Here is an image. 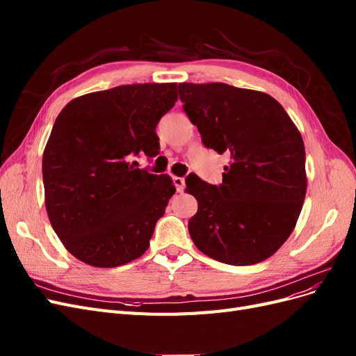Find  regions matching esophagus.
<instances>
[{"instance_id":"esophagus-1","label":"esophagus","mask_w":356,"mask_h":356,"mask_svg":"<svg viewBox=\"0 0 356 356\" xmlns=\"http://www.w3.org/2000/svg\"><path fill=\"white\" fill-rule=\"evenodd\" d=\"M172 181H174V184H175V187H177V191H178V193L184 191V187H186V181H184V178H182V177H174V178H172Z\"/></svg>"}]
</instances>
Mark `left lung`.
<instances>
[{"instance_id":"obj_1","label":"left lung","mask_w":356,"mask_h":356,"mask_svg":"<svg viewBox=\"0 0 356 356\" xmlns=\"http://www.w3.org/2000/svg\"><path fill=\"white\" fill-rule=\"evenodd\" d=\"M178 92L204 147L230 156L222 184L186 181L199 204L188 221L193 242L220 263L264 261L289 238L303 208V138L267 93L225 83H179Z\"/></svg>"}]
</instances>
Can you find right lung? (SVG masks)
Instances as JSON below:
<instances>
[{"label":"right lung","instance_id":"add662e5","mask_svg":"<svg viewBox=\"0 0 356 356\" xmlns=\"http://www.w3.org/2000/svg\"><path fill=\"white\" fill-rule=\"evenodd\" d=\"M178 99L177 83L118 86L65 105L42 154L46 209L63 246L93 267L141 257L175 186L135 168L157 154L156 126Z\"/></svg>","mask_w":356,"mask_h":356}]
</instances>
